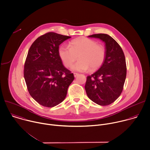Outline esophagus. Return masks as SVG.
<instances>
[{"instance_id":"obj_1","label":"esophagus","mask_w":150,"mask_h":150,"mask_svg":"<svg viewBox=\"0 0 150 150\" xmlns=\"http://www.w3.org/2000/svg\"><path fill=\"white\" fill-rule=\"evenodd\" d=\"M74 76H75V77H76L77 76H78V75H79V74L74 72Z\"/></svg>"}]
</instances>
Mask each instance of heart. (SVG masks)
<instances>
[{
	"label": "heart",
	"mask_w": 150,
	"mask_h": 150,
	"mask_svg": "<svg viewBox=\"0 0 150 150\" xmlns=\"http://www.w3.org/2000/svg\"><path fill=\"white\" fill-rule=\"evenodd\" d=\"M59 55L67 67H71L78 57L79 59L72 67L74 71L83 72L89 68L93 71L103 64L105 49L94 40L79 38L71 40L69 46H61Z\"/></svg>",
	"instance_id": "b5f03b06"
}]
</instances>
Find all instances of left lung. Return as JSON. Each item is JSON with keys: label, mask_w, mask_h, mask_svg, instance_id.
Instances as JSON below:
<instances>
[{"label": "left lung", "mask_w": 150, "mask_h": 150, "mask_svg": "<svg viewBox=\"0 0 150 150\" xmlns=\"http://www.w3.org/2000/svg\"><path fill=\"white\" fill-rule=\"evenodd\" d=\"M88 37L104 42L105 57L98 71L87 76L85 89L93 102L108 105L120 96L123 89L127 75L125 55L119 44L110 35L99 33Z\"/></svg>", "instance_id": "left-lung-1"}]
</instances>
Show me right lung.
I'll use <instances>...</instances> for the list:
<instances>
[{
    "mask_svg": "<svg viewBox=\"0 0 150 150\" xmlns=\"http://www.w3.org/2000/svg\"><path fill=\"white\" fill-rule=\"evenodd\" d=\"M70 38L48 32L37 38L29 48L24 78L30 96L43 107L51 108L61 103L75 78L59 55V46Z\"/></svg>",
    "mask_w": 150,
    "mask_h": 150,
    "instance_id": "add662e5",
    "label": "right lung"
}]
</instances>
